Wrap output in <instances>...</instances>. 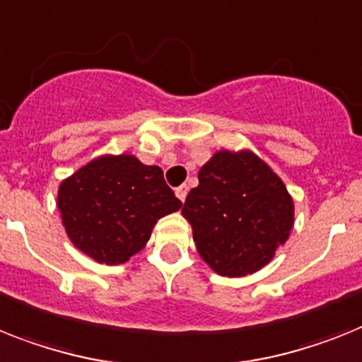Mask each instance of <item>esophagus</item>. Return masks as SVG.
Here are the masks:
<instances>
[{"instance_id":"esophagus-1","label":"esophagus","mask_w":362,"mask_h":362,"mask_svg":"<svg viewBox=\"0 0 362 362\" xmlns=\"http://www.w3.org/2000/svg\"><path fill=\"white\" fill-rule=\"evenodd\" d=\"M175 193H176V197H178L182 202H184V200H186V197H187V186H186V184H182L180 187H176Z\"/></svg>"}]
</instances>
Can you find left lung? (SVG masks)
Returning a JSON list of instances; mask_svg holds the SVG:
<instances>
[{"mask_svg":"<svg viewBox=\"0 0 362 362\" xmlns=\"http://www.w3.org/2000/svg\"><path fill=\"white\" fill-rule=\"evenodd\" d=\"M182 215L200 257L221 276L239 278L265 267L294 223L293 199L256 154L221 151L199 171Z\"/></svg>","mask_w":362,"mask_h":362,"instance_id":"obj_1","label":"left lung"}]
</instances>
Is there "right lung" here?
Listing matches in <instances>:
<instances>
[{
    "label": "right lung",
    "instance_id": "add662e5",
    "mask_svg": "<svg viewBox=\"0 0 362 362\" xmlns=\"http://www.w3.org/2000/svg\"><path fill=\"white\" fill-rule=\"evenodd\" d=\"M57 204L73 245L99 263L117 265L138 254L158 218L182 202L160 167L121 154L92 160L66 178Z\"/></svg>",
    "mask_w": 362,
    "mask_h": 362
}]
</instances>
